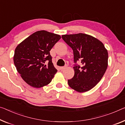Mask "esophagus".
<instances>
[{"label":"esophagus","instance_id":"1","mask_svg":"<svg viewBox=\"0 0 125 125\" xmlns=\"http://www.w3.org/2000/svg\"><path fill=\"white\" fill-rule=\"evenodd\" d=\"M66 68V66H65L60 67V70H64V69H65Z\"/></svg>","mask_w":125,"mask_h":125}]
</instances>
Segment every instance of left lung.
I'll return each mask as SVG.
<instances>
[{
	"instance_id": "left-lung-1",
	"label": "left lung",
	"mask_w": 125,
	"mask_h": 125,
	"mask_svg": "<svg viewBox=\"0 0 125 125\" xmlns=\"http://www.w3.org/2000/svg\"><path fill=\"white\" fill-rule=\"evenodd\" d=\"M62 40L74 53V76L68 80L69 87L78 92L94 87L104 75L108 66V52L97 38L84 33L65 34ZM81 61V66L78 65Z\"/></svg>"
}]
</instances>
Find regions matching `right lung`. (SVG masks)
I'll return each mask as SVG.
<instances>
[{"mask_svg":"<svg viewBox=\"0 0 125 125\" xmlns=\"http://www.w3.org/2000/svg\"><path fill=\"white\" fill-rule=\"evenodd\" d=\"M61 38L59 34L38 31L17 46L13 60L17 72L34 88L49 84L57 72L50 51Z\"/></svg>","mask_w":125,"mask_h":125,"instance_id":"right-lung-1","label":"right lung"}]
</instances>
